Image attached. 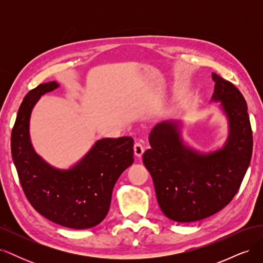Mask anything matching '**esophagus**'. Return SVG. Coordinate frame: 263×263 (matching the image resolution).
Returning <instances> with one entry per match:
<instances>
[{
	"label": "esophagus",
	"mask_w": 263,
	"mask_h": 263,
	"mask_svg": "<svg viewBox=\"0 0 263 263\" xmlns=\"http://www.w3.org/2000/svg\"><path fill=\"white\" fill-rule=\"evenodd\" d=\"M144 151H145V148L140 144V142H136V144L134 145V154L136 157L140 158L142 154H144Z\"/></svg>",
	"instance_id": "esophagus-1"
}]
</instances>
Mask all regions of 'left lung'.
<instances>
[{
  "label": "left lung",
  "instance_id": "1",
  "mask_svg": "<svg viewBox=\"0 0 263 263\" xmlns=\"http://www.w3.org/2000/svg\"><path fill=\"white\" fill-rule=\"evenodd\" d=\"M213 102H220L229 134L222 148L209 154L187 147L180 123L166 121L149 135L142 161L154 180L158 204L166 217L192 222L225 208L240 187L252 155V130L240 91L212 73Z\"/></svg>",
  "mask_w": 263,
  "mask_h": 263
}]
</instances>
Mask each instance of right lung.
<instances>
[{
	"label": "right lung",
	"instance_id": "obj_1",
	"mask_svg": "<svg viewBox=\"0 0 263 263\" xmlns=\"http://www.w3.org/2000/svg\"><path fill=\"white\" fill-rule=\"evenodd\" d=\"M58 86L54 81L39 84L24 98L12 130V157L24 193L39 214L63 227L87 229L107 215L115 183L134 162V139L98 140L67 170L47 163L31 146L29 119L42 95Z\"/></svg>",
	"mask_w": 263,
	"mask_h": 263
}]
</instances>
